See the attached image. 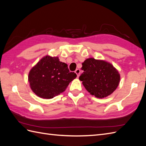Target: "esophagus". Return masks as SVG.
Here are the masks:
<instances>
[{
    "instance_id": "esophagus-1",
    "label": "esophagus",
    "mask_w": 146,
    "mask_h": 146,
    "mask_svg": "<svg viewBox=\"0 0 146 146\" xmlns=\"http://www.w3.org/2000/svg\"><path fill=\"white\" fill-rule=\"evenodd\" d=\"M75 72H76V74H77V77H79V76H80V70L79 69H77L76 70H75Z\"/></svg>"
}]
</instances>
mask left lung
Instances as JSON below:
<instances>
[{
    "mask_svg": "<svg viewBox=\"0 0 146 146\" xmlns=\"http://www.w3.org/2000/svg\"><path fill=\"white\" fill-rule=\"evenodd\" d=\"M83 73L79 77L85 89L98 98H104L116 90L120 75L110 63L90 58L82 63Z\"/></svg>",
    "mask_w": 146,
    "mask_h": 146,
    "instance_id": "8db88e82",
    "label": "left lung"
}]
</instances>
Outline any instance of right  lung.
Returning a JSON list of instances; mask_svg holds the SVG:
<instances>
[{"label": "right lung", "mask_w": 146, "mask_h": 146, "mask_svg": "<svg viewBox=\"0 0 146 146\" xmlns=\"http://www.w3.org/2000/svg\"><path fill=\"white\" fill-rule=\"evenodd\" d=\"M76 77V74L70 72L67 64L60 61L58 57L47 55L30 70L29 82L35 94L48 99L64 91Z\"/></svg>", "instance_id": "right-lung-1"}]
</instances>
